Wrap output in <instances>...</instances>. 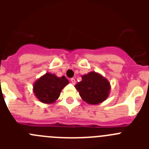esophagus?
Wrapping results in <instances>:
<instances>
[{
	"mask_svg": "<svg viewBox=\"0 0 149 149\" xmlns=\"http://www.w3.org/2000/svg\"><path fill=\"white\" fill-rule=\"evenodd\" d=\"M70 81H71V83H72V84H73V85H74V84H75V82H76L75 79H74V78H71Z\"/></svg>",
	"mask_w": 149,
	"mask_h": 149,
	"instance_id": "esophagus-1",
	"label": "esophagus"
}]
</instances>
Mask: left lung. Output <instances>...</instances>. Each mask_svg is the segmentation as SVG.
<instances>
[{
  "instance_id": "1",
  "label": "left lung",
  "mask_w": 149,
  "mask_h": 149,
  "mask_svg": "<svg viewBox=\"0 0 149 149\" xmlns=\"http://www.w3.org/2000/svg\"><path fill=\"white\" fill-rule=\"evenodd\" d=\"M81 77L82 81L74 87L85 102L89 104H98L108 98L111 86L106 77L95 72H89Z\"/></svg>"
}]
</instances>
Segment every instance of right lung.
I'll return each instance as SVG.
<instances>
[{
    "label": "right lung",
    "mask_w": 149,
    "mask_h": 149,
    "mask_svg": "<svg viewBox=\"0 0 149 149\" xmlns=\"http://www.w3.org/2000/svg\"><path fill=\"white\" fill-rule=\"evenodd\" d=\"M68 84L69 81L65 76L57 77L47 72L34 82L33 91L39 101L51 104L58 99L62 89Z\"/></svg>",
    "instance_id": "1"
}]
</instances>
